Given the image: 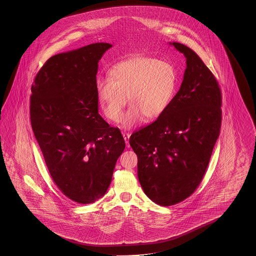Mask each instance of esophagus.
Wrapping results in <instances>:
<instances>
[{"mask_svg":"<svg viewBox=\"0 0 256 256\" xmlns=\"http://www.w3.org/2000/svg\"><path fill=\"white\" fill-rule=\"evenodd\" d=\"M122 136H124V138L126 146H130V144H129V138H130V134H128V132H122Z\"/></svg>","mask_w":256,"mask_h":256,"instance_id":"obj_1","label":"esophagus"}]
</instances>
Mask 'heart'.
I'll return each instance as SVG.
<instances>
[{"instance_id":"1","label":"heart","mask_w":256,"mask_h":256,"mask_svg":"<svg viewBox=\"0 0 256 256\" xmlns=\"http://www.w3.org/2000/svg\"><path fill=\"white\" fill-rule=\"evenodd\" d=\"M176 87L174 66L147 56L122 61L110 71V78H98L96 90L104 115L112 122L120 119L129 96L132 105L120 120L130 129L144 117L156 119L168 108Z\"/></svg>"}]
</instances>
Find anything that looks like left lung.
Here are the masks:
<instances>
[{
  "instance_id": "1",
  "label": "left lung",
  "mask_w": 256,
  "mask_h": 256,
  "mask_svg": "<svg viewBox=\"0 0 256 256\" xmlns=\"http://www.w3.org/2000/svg\"><path fill=\"white\" fill-rule=\"evenodd\" d=\"M169 44L186 58L180 90L163 114L129 141L138 158L142 190L162 206L182 202L196 190L222 124V94L212 71L192 49Z\"/></svg>"
}]
</instances>
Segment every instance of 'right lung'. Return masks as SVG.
<instances>
[{
    "mask_svg": "<svg viewBox=\"0 0 256 256\" xmlns=\"http://www.w3.org/2000/svg\"><path fill=\"white\" fill-rule=\"evenodd\" d=\"M112 46L95 43L51 56L32 85L30 118L56 185L73 202L104 196L126 148L118 128L98 114V61Z\"/></svg>",
    "mask_w": 256,
    "mask_h": 256,
    "instance_id": "obj_1",
    "label": "right lung"
}]
</instances>
